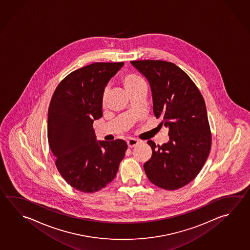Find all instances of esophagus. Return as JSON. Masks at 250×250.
<instances>
[{"instance_id":"obj_1","label":"esophagus","mask_w":250,"mask_h":250,"mask_svg":"<svg viewBox=\"0 0 250 250\" xmlns=\"http://www.w3.org/2000/svg\"><path fill=\"white\" fill-rule=\"evenodd\" d=\"M127 144L128 148H133V147H135V146H137L139 144V141L136 140L135 138H130V139L127 140Z\"/></svg>"}]
</instances>
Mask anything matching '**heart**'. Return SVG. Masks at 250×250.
<instances>
[{
  "label": "heart",
  "instance_id": "obj_1",
  "mask_svg": "<svg viewBox=\"0 0 250 250\" xmlns=\"http://www.w3.org/2000/svg\"><path fill=\"white\" fill-rule=\"evenodd\" d=\"M121 82L129 94H133L136 91H139L142 88L146 87L145 80L138 74L134 72L123 74V76L121 77ZM106 96H107V90H104L101 98V104L103 106H104L106 103Z\"/></svg>",
  "mask_w": 250,
  "mask_h": 250
}]
</instances>
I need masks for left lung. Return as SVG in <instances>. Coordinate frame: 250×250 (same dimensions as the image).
<instances>
[{
	"mask_svg": "<svg viewBox=\"0 0 250 250\" xmlns=\"http://www.w3.org/2000/svg\"><path fill=\"white\" fill-rule=\"evenodd\" d=\"M150 83L153 113L168 128L170 141L156 146L144 165L150 182L175 190L193 181L204 167L211 147V133L203 95L190 77L173 62L132 61Z\"/></svg>",
	"mask_w": 250,
	"mask_h": 250,
	"instance_id": "1",
	"label": "left lung"
}]
</instances>
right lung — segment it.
Instances as JSON below:
<instances>
[{
  "mask_svg": "<svg viewBox=\"0 0 250 250\" xmlns=\"http://www.w3.org/2000/svg\"><path fill=\"white\" fill-rule=\"evenodd\" d=\"M123 62H95L68 74L56 87L48 108L47 138L55 164L77 190L93 193L114 180L127 143L96 141L92 124L102 117L104 87Z\"/></svg>",
  "mask_w": 250,
  "mask_h": 250,
  "instance_id": "obj_1",
  "label": "right lung"
}]
</instances>
